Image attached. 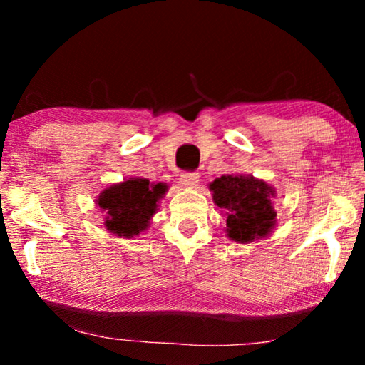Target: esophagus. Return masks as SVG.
<instances>
[{
	"mask_svg": "<svg viewBox=\"0 0 365 365\" xmlns=\"http://www.w3.org/2000/svg\"><path fill=\"white\" fill-rule=\"evenodd\" d=\"M180 183L185 188H196L200 183V174L197 172H185L180 177Z\"/></svg>",
	"mask_w": 365,
	"mask_h": 365,
	"instance_id": "obj_1",
	"label": "esophagus"
}]
</instances>
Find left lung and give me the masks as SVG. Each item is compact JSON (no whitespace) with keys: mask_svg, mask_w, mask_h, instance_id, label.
I'll list each match as a JSON object with an SVG mask.
<instances>
[{"mask_svg":"<svg viewBox=\"0 0 365 365\" xmlns=\"http://www.w3.org/2000/svg\"><path fill=\"white\" fill-rule=\"evenodd\" d=\"M212 200L227 215L225 235L232 242L251 243L267 238L277 225L272 200L275 188L252 175H222L209 183Z\"/></svg>","mask_w":365,"mask_h":365,"instance_id":"8db88e82","label":"left lung"}]
</instances>
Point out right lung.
Instances as JSON below:
<instances>
[{
  "instance_id": "right-lung-1",
  "label": "right lung",
  "mask_w": 365,
  "mask_h": 365,
  "mask_svg": "<svg viewBox=\"0 0 365 365\" xmlns=\"http://www.w3.org/2000/svg\"><path fill=\"white\" fill-rule=\"evenodd\" d=\"M165 191V183H150L148 178L140 177L109 185L96 200V206L106 214V230L117 238L138 237L150 227Z\"/></svg>"
}]
</instances>
